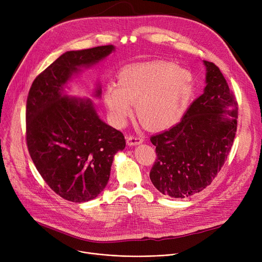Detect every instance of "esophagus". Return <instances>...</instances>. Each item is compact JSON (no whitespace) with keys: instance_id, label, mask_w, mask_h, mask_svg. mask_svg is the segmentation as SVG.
<instances>
[{"instance_id":"34e87169","label":"esophagus","mask_w":262,"mask_h":262,"mask_svg":"<svg viewBox=\"0 0 262 262\" xmlns=\"http://www.w3.org/2000/svg\"><path fill=\"white\" fill-rule=\"evenodd\" d=\"M126 142L129 146H136V145H139L143 142V139L141 137H137V136H128L126 138Z\"/></svg>"}]
</instances>
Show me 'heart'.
I'll list each match as a JSON object with an SVG mask.
<instances>
[{"instance_id": "b5f03b06", "label": "heart", "mask_w": 262, "mask_h": 262, "mask_svg": "<svg viewBox=\"0 0 262 262\" xmlns=\"http://www.w3.org/2000/svg\"><path fill=\"white\" fill-rule=\"evenodd\" d=\"M194 93V77L188 69L171 62L150 61L127 66L117 76V86L106 88L104 100L119 126L136 114L152 129L173 126L184 116Z\"/></svg>"}]
</instances>
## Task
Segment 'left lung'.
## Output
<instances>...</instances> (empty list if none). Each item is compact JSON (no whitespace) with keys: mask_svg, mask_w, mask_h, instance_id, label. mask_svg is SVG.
<instances>
[{"mask_svg":"<svg viewBox=\"0 0 262 262\" xmlns=\"http://www.w3.org/2000/svg\"><path fill=\"white\" fill-rule=\"evenodd\" d=\"M206 68V87L180 123L150 137L157 159L150 182L164 195L185 199L209 186L221 170L237 132L238 105L212 62Z\"/></svg>","mask_w":262,"mask_h":262,"instance_id":"1","label":"left lung"}]
</instances>
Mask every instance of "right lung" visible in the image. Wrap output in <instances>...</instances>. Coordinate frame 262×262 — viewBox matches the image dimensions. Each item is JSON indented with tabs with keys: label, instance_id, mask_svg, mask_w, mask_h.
<instances>
[{
	"label": "right lung",
	"instance_id": "add662e5",
	"mask_svg": "<svg viewBox=\"0 0 262 262\" xmlns=\"http://www.w3.org/2000/svg\"><path fill=\"white\" fill-rule=\"evenodd\" d=\"M115 46L68 51L40 73L26 103V142L36 169L64 200L85 203L108 184L115 155L125 147L121 132L106 124L89 98L71 96L69 82L104 60ZM100 81L93 98L100 99Z\"/></svg>",
	"mask_w": 262,
	"mask_h": 262
}]
</instances>
